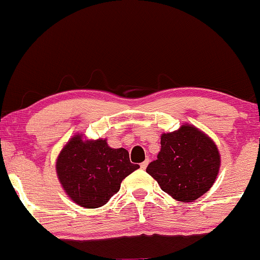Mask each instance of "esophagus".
<instances>
[{
  "instance_id": "34e87169",
  "label": "esophagus",
  "mask_w": 260,
  "mask_h": 260,
  "mask_svg": "<svg viewBox=\"0 0 260 260\" xmlns=\"http://www.w3.org/2000/svg\"><path fill=\"white\" fill-rule=\"evenodd\" d=\"M148 164H149V159H147L145 161H143V162L140 164V169H142V170H145V169H147Z\"/></svg>"
}]
</instances>
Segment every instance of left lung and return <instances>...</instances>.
Masks as SVG:
<instances>
[{"label": "left lung", "mask_w": 260, "mask_h": 260, "mask_svg": "<svg viewBox=\"0 0 260 260\" xmlns=\"http://www.w3.org/2000/svg\"><path fill=\"white\" fill-rule=\"evenodd\" d=\"M221 164L219 149L210 137L186 123L161 134L157 159L147 172L164 192L182 203L194 202L215 183Z\"/></svg>", "instance_id": "left-lung-1"}]
</instances>
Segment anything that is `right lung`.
Wrapping results in <instances>:
<instances>
[{"mask_svg":"<svg viewBox=\"0 0 260 260\" xmlns=\"http://www.w3.org/2000/svg\"><path fill=\"white\" fill-rule=\"evenodd\" d=\"M139 169L124 148L109 147L106 138L83 134L66 143L56 160V174L66 194L86 209L105 205L120 190L122 180Z\"/></svg>","mask_w":260,"mask_h":260,"instance_id":"add662e5","label":"right lung"}]
</instances>
